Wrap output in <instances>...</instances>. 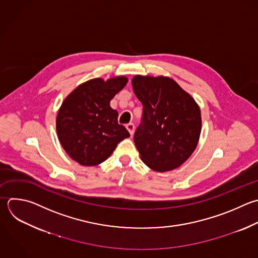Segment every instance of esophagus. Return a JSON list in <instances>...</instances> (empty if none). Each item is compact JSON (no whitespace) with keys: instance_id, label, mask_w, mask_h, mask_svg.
<instances>
[{"instance_id":"1","label":"esophagus","mask_w":258,"mask_h":258,"mask_svg":"<svg viewBox=\"0 0 258 258\" xmlns=\"http://www.w3.org/2000/svg\"><path fill=\"white\" fill-rule=\"evenodd\" d=\"M126 128H127V130L129 131L130 135L132 136V135H133V133H134V130H135V126H134V124H133V123H129V124H127V125H126Z\"/></svg>"}]
</instances>
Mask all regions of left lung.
Listing matches in <instances>:
<instances>
[{"label": "left lung", "instance_id": "1", "mask_svg": "<svg viewBox=\"0 0 258 258\" xmlns=\"http://www.w3.org/2000/svg\"><path fill=\"white\" fill-rule=\"evenodd\" d=\"M132 87L143 106L134 134L142 161L159 172L178 167L191 155L200 138L199 106L169 78L135 76Z\"/></svg>", "mask_w": 258, "mask_h": 258}]
</instances>
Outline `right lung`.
Here are the masks:
<instances>
[{
  "mask_svg": "<svg viewBox=\"0 0 258 258\" xmlns=\"http://www.w3.org/2000/svg\"><path fill=\"white\" fill-rule=\"evenodd\" d=\"M125 77L107 82L94 79L79 86L63 101L56 118V131L67 153L85 166L105 161L118 143L130 136L118 123L110 101L127 84Z\"/></svg>",
  "mask_w": 258,
  "mask_h": 258,
  "instance_id": "obj_1",
  "label": "right lung"
}]
</instances>
